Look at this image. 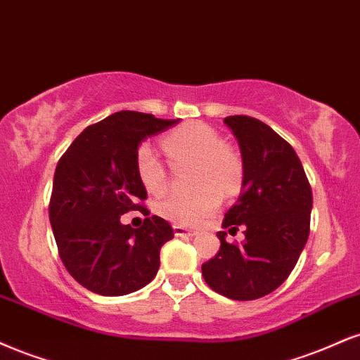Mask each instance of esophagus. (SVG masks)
Segmentation results:
<instances>
[{"instance_id":"34e87169","label":"esophagus","mask_w":360,"mask_h":360,"mask_svg":"<svg viewBox=\"0 0 360 360\" xmlns=\"http://www.w3.org/2000/svg\"><path fill=\"white\" fill-rule=\"evenodd\" d=\"M172 229H174V235L176 236H194V235H196V231H193V229H188V228L181 226V224H174V226H172Z\"/></svg>"}]
</instances>
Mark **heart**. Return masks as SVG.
I'll return each mask as SVG.
<instances>
[{
    "instance_id": "obj_1",
    "label": "heart",
    "mask_w": 360,
    "mask_h": 360,
    "mask_svg": "<svg viewBox=\"0 0 360 360\" xmlns=\"http://www.w3.org/2000/svg\"><path fill=\"white\" fill-rule=\"evenodd\" d=\"M162 149L172 166H194V194H169L158 202L155 211L164 219L183 226H196L216 213L219 196L238 193L243 181L241 159L211 127L201 122H188L162 139ZM139 181L150 194L166 189L167 172L149 146H141L136 154Z\"/></svg>"
}]
</instances>
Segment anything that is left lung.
Listing matches in <instances>:
<instances>
[{
    "instance_id": "obj_1",
    "label": "left lung",
    "mask_w": 360,
    "mask_h": 360,
    "mask_svg": "<svg viewBox=\"0 0 360 360\" xmlns=\"http://www.w3.org/2000/svg\"><path fill=\"white\" fill-rule=\"evenodd\" d=\"M236 137L243 183L236 205L224 214L229 233L245 229L241 245L219 231L218 255L202 263L205 281L231 300L271 293L295 268L310 233L311 189L293 147L262 120L229 115L223 120Z\"/></svg>"
}]
</instances>
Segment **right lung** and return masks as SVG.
<instances>
[{"mask_svg": "<svg viewBox=\"0 0 360 360\" xmlns=\"http://www.w3.org/2000/svg\"><path fill=\"white\" fill-rule=\"evenodd\" d=\"M179 119H155L134 110L115 112L89 125L65 150L55 169L50 223L65 268L82 287L103 297H120L150 283L159 251L174 238L159 216L141 228L120 223L129 211H149L136 171V154L146 137Z\"/></svg>", "mask_w": 360, "mask_h": 360, "instance_id": "1", "label": "right lung"}]
</instances>
